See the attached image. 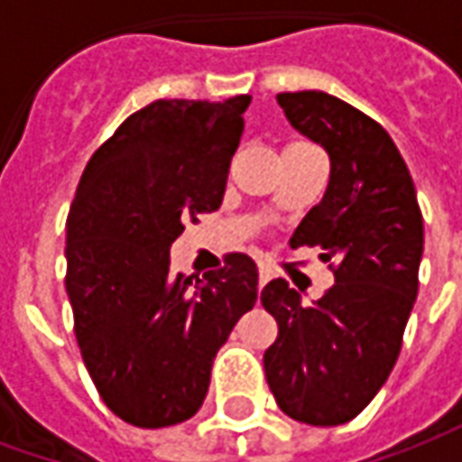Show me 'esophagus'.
I'll list each match as a JSON object with an SVG mask.
<instances>
[{"instance_id": "obj_1", "label": "esophagus", "mask_w": 462, "mask_h": 462, "mask_svg": "<svg viewBox=\"0 0 462 462\" xmlns=\"http://www.w3.org/2000/svg\"><path fill=\"white\" fill-rule=\"evenodd\" d=\"M267 282H270V274H267V270H260V280H257V287H264V284H267Z\"/></svg>"}]
</instances>
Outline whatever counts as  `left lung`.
Segmentation results:
<instances>
[{
  "instance_id": "obj_1",
  "label": "left lung",
  "mask_w": 462,
  "mask_h": 462,
  "mask_svg": "<svg viewBox=\"0 0 462 462\" xmlns=\"http://www.w3.org/2000/svg\"><path fill=\"white\" fill-rule=\"evenodd\" d=\"M294 131L329 155V182L290 245L321 247L334 287L311 307L272 280L262 307L277 319L264 376L277 406L310 426L356 418L386 383L418 294L423 217L396 143L376 121L324 91L280 94Z\"/></svg>"
}]
</instances>
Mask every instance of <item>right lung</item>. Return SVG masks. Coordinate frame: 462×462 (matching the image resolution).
I'll list each match as a JSON object with an SVG mask.
<instances>
[{"mask_svg": "<svg viewBox=\"0 0 462 462\" xmlns=\"http://www.w3.org/2000/svg\"><path fill=\"white\" fill-rule=\"evenodd\" d=\"M252 96L152 101L91 155L66 220V294L104 403L138 428L200 411L212 361L257 301L247 254L192 282L171 270L182 222L222 205Z\"/></svg>", "mask_w": 462, "mask_h": 462, "instance_id": "obj_1", "label": "right lung"}]
</instances>
